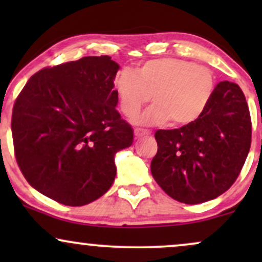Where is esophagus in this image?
<instances>
[{
	"label": "esophagus",
	"mask_w": 262,
	"mask_h": 262,
	"mask_svg": "<svg viewBox=\"0 0 262 262\" xmlns=\"http://www.w3.org/2000/svg\"><path fill=\"white\" fill-rule=\"evenodd\" d=\"M149 134H150V132L145 130V129H140V128H135L134 129L135 138H141V137H144V135H149Z\"/></svg>",
	"instance_id": "obj_1"
}]
</instances>
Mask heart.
<instances>
[{"label": "heart", "instance_id": "1", "mask_svg": "<svg viewBox=\"0 0 262 262\" xmlns=\"http://www.w3.org/2000/svg\"><path fill=\"white\" fill-rule=\"evenodd\" d=\"M215 91L212 71L196 62L164 58L145 62L137 73L123 70L116 80V92L123 113L135 117L151 96L154 102L139 118L140 125L170 121L187 125L204 113Z\"/></svg>", "mask_w": 262, "mask_h": 262}]
</instances>
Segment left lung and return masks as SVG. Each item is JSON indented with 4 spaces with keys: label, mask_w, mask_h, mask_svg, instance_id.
<instances>
[{
    "label": "left lung",
    "mask_w": 262,
    "mask_h": 262,
    "mask_svg": "<svg viewBox=\"0 0 262 262\" xmlns=\"http://www.w3.org/2000/svg\"><path fill=\"white\" fill-rule=\"evenodd\" d=\"M152 177L173 200L186 204L214 200L233 185L251 144V121L245 96L229 81L214 95L196 122L158 130Z\"/></svg>",
    "instance_id": "left-lung-1"
}]
</instances>
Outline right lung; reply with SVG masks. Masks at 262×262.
<instances>
[{
	"instance_id": "add662e5",
	"label": "right lung",
	"mask_w": 262,
	"mask_h": 262,
	"mask_svg": "<svg viewBox=\"0 0 262 262\" xmlns=\"http://www.w3.org/2000/svg\"><path fill=\"white\" fill-rule=\"evenodd\" d=\"M110 56L43 69L29 79L12 113L20 171L33 188L65 206L103 196L116 177L114 156L133 144V129L116 110Z\"/></svg>"
}]
</instances>
